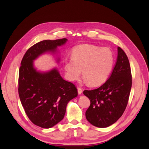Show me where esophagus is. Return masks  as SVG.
Listing matches in <instances>:
<instances>
[{"mask_svg":"<svg viewBox=\"0 0 149 149\" xmlns=\"http://www.w3.org/2000/svg\"><path fill=\"white\" fill-rule=\"evenodd\" d=\"M82 91H83V90H82V89L81 88H78V94H81L82 93Z\"/></svg>","mask_w":149,"mask_h":149,"instance_id":"1","label":"esophagus"}]
</instances>
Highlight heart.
Returning a JSON list of instances; mask_svg holds the SVG:
<instances>
[{
    "label": "heart",
    "instance_id": "b5f03b06",
    "mask_svg": "<svg viewBox=\"0 0 149 149\" xmlns=\"http://www.w3.org/2000/svg\"><path fill=\"white\" fill-rule=\"evenodd\" d=\"M114 60L113 53L109 48L84 44L73 49L71 58L64 61V68L69 80L78 79L82 70L86 81L95 86L107 79L113 67Z\"/></svg>",
    "mask_w": 149,
    "mask_h": 149
}]
</instances>
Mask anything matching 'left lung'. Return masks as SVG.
Returning a JSON list of instances; mask_svg holds the SVG:
<instances>
[{
  "instance_id": "obj_1",
  "label": "left lung",
  "mask_w": 149,
  "mask_h": 149,
  "mask_svg": "<svg viewBox=\"0 0 149 149\" xmlns=\"http://www.w3.org/2000/svg\"><path fill=\"white\" fill-rule=\"evenodd\" d=\"M132 86V76L128 58L120 47L109 78L99 88L85 90L84 95L91 102L86 111L90 124L104 128L115 123L124 113Z\"/></svg>"
}]
</instances>
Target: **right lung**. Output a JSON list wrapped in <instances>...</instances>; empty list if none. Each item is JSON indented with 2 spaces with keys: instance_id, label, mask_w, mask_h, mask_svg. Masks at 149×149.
Masks as SVG:
<instances>
[{
  "instance_id": "obj_1",
  "label": "right lung",
  "mask_w": 149,
  "mask_h": 149,
  "mask_svg": "<svg viewBox=\"0 0 149 149\" xmlns=\"http://www.w3.org/2000/svg\"><path fill=\"white\" fill-rule=\"evenodd\" d=\"M67 41L66 38L43 40L30 47L21 61L20 100L29 119L42 128H51L64 118L68 103L78 96V91L73 83L62 78L56 68L38 71L33 61L47 53L56 54L57 48ZM60 61L58 57L56 62Z\"/></svg>"
}]
</instances>
